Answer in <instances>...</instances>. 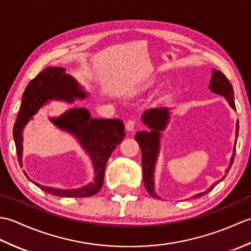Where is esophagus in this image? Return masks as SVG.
Returning <instances> with one entry per match:
<instances>
[{
    "instance_id": "34e87169",
    "label": "esophagus",
    "mask_w": 251,
    "mask_h": 251,
    "mask_svg": "<svg viewBox=\"0 0 251 251\" xmlns=\"http://www.w3.org/2000/svg\"><path fill=\"white\" fill-rule=\"evenodd\" d=\"M136 126H137L136 122L132 121V120H129V121L126 122L125 128H126V130H128V131H134L136 129Z\"/></svg>"
}]
</instances>
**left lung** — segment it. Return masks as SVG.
I'll return each instance as SVG.
<instances>
[{
	"label": "left lung",
	"instance_id": "left-lung-1",
	"mask_svg": "<svg viewBox=\"0 0 251 251\" xmlns=\"http://www.w3.org/2000/svg\"><path fill=\"white\" fill-rule=\"evenodd\" d=\"M209 88L212 93L221 95L225 97L232 108L235 110V103H234V92L230 81L222 72L218 70H212V77L210 79ZM142 122L151 129V131H138L135 138L137 142L139 143L141 149V156H142V170H143V183L147 191L153 197H156L154 193V169H155V164L157 161L158 152H159V138H161V131L166 128L169 121V108H154L147 110L141 116ZM238 121L236 123V138L238 136ZM236 145V141H235ZM234 156H235V146H234L233 155L231 157L230 165H228L226 173L227 174L228 170L231 169L232 164L234 162ZM226 178V176L221 178L219 181L212 184L209 189L205 192H201L194 195V197H201V195L207 194L208 192L215 188L218 184Z\"/></svg>",
	"mask_w": 251,
	"mask_h": 251
}]
</instances>
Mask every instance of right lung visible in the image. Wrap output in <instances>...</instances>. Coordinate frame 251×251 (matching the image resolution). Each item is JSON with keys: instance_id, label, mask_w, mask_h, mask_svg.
<instances>
[{"instance_id": "add662e5", "label": "right lung", "mask_w": 251, "mask_h": 251, "mask_svg": "<svg viewBox=\"0 0 251 251\" xmlns=\"http://www.w3.org/2000/svg\"><path fill=\"white\" fill-rule=\"evenodd\" d=\"M87 93L82 88L75 78L67 74L63 68L49 67L41 71L25 87L20 111L14 125V140L17 151L18 162L23 166V130L26 123L37 113L41 106L50 100H65L73 102L74 99H84ZM58 128L74 135L83 149L92 158L95 179L83 188L65 190L44 186L32 181L41 190L60 197H88L97 194L102 188L105 165L116 146L125 137L124 124L121 120L93 119L89 111L75 108L65 112L56 119H50ZM25 173V172H24ZM28 177V175L25 173ZM28 179H30L28 177Z\"/></svg>"}]
</instances>
